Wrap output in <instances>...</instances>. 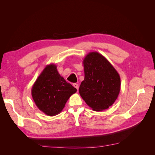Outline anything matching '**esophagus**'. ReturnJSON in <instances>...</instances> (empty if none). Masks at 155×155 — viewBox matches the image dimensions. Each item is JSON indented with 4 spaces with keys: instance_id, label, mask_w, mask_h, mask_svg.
<instances>
[{
    "instance_id": "obj_1",
    "label": "esophagus",
    "mask_w": 155,
    "mask_h": 155,
    "mask_svg": "<svg viewBox=\"0 0 155 155\" xmlns=\"http://www.w3.org/2000/svg\"><path fill=\"white\" fill-rule=\"evenodd\" d=\"M73 86L76 88V89H77V91H78V90H79V85H78V84H77V83H74L73 84Z\"/></svg>"
}]
</instances>
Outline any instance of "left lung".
<instances>
[{"instance_id":"obj_1","label":"left lung","mask_w":155,"mask_h":155,"mask_svg":"<svg viewBox=\"0 0 155 155\" xmlns=\"http://www.w3.org/2000/svg\"><path fill=\"white\" fill-rule=\"evenodd\" d=\"M85 79L79 94L94 111H102L114 104L120 91V76L104 55L89 52L83 59Z\"/></svg>"}]
</instances>
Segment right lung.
I'll return each instance as SVG.
<instances>
[{
	"mask_svg": "<svg viewBox=\"0 0 155 155\" xmlns=\"http://www.w3.org/2000/svg\"><path fill=\"white\" fill-rule=\"evenodd\" d=\"M77 89L67 83L59 74L54 64L46 65L31 88V96L36 106L46 115L59 114L67 101Z\"/></svg>",
	"mask_w": 155,
	"mask_h": 155,
	"instance_id": "1",
	"label": "right lung"
}]
</instances>
